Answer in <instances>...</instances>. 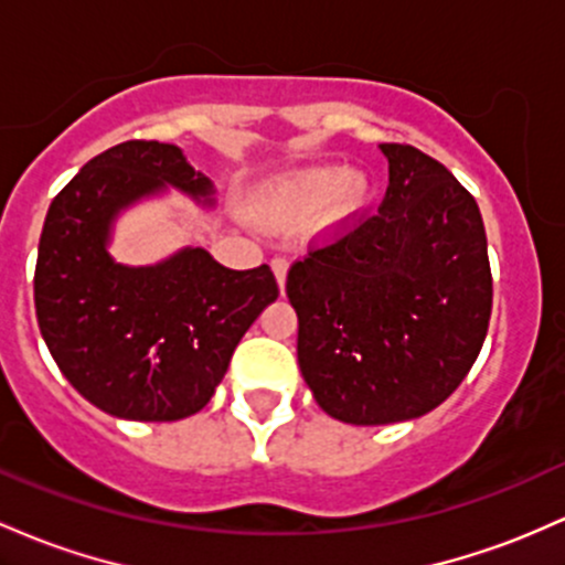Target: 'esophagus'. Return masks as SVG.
<instances>
[{
	"mask_svg": "<svg viewBox=\"0 0 565 565\" xmlns=\"http://www.w3.org/2000/svg\"><path fill=\"white\" fill-rule=\"evenodd\" d=\"M270 268H273V273H276V281H278V287H281V292H284V284H287L289 259L287 257H273Z\"/></svg>",
	"mask_w": 565,
	"mask_h": 565,
	"instance_id": "obj_1",
	"label": "esophagus"
}]
</instances>
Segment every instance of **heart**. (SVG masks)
I'll list each match as a JSON object with an SVG mask.
<instances>
[{
    "label": "heart",
    "instance_id": "heart-1",
    "mask_svg": "<svg viewBox=\"0 0 565 565\" xmlns=\"http://www.w3.org/2000/svg\"><path fill=\"white\" fill-rule=\"evenodd\" d=\"M367 198L370 188L362 173L319 166L278 182L259 203V214L273 225H287L324 209V225H343L367 206Z\"/></svg>",
    "mask_w": 565,
    "mask_h": 565
}]
</instances>
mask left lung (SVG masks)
I'll use <instances>...</instances> for the list:
<instances>
[{
	"instance_id": "left-lung-1",
	"label": "left lung",
	"mask_w": 565,
	"mask_h": 565,
	"mask_svg": "<svg viewBox=\"0 0 565 565\" xmlns=\"http://www.w3.org/2000/svg\"><path fill=\"white\" fill-rule=\"evenodd\" d=\"M381 150L388 188L377 212L287 276L300 373L321 411L356 426L443 405L472 370L493 306L486 227L469 190L411 145Z\"/></svg>"
}]
</instances>
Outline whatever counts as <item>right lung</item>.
<instances>
[{"label":"right lung","instance_id":"right-lung-1","mask_svg":"<svg viewBox=\"0 0 565 565\" xmlns=\"http://www.w3.org/2000/svg\"><path fill=\"white\" fill-rule=\"evenodd\" d=\"M166 184L212 203V182L179 147H109L53 198L36 252L34 308L55 364L90 405L128 420L206 407L238 340L278 297L268 265L231 270L206 249L150 268L117 265L111 220Z\"/></svg>","mask_w":565,"mask_h":565}]
</instances>
